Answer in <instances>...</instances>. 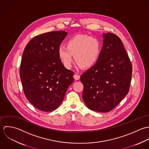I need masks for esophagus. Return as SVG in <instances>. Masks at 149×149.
I'll list each match as a JSON object with an SVG mask.
<instances>
[{
  "mask_svg": "<svg viewBox=\"0 0 149 149\" xmlns=\"http://www.w3.org/2000/svg\"><path fill=\"white\" fill-rule=\"evenodd\" d=\"M74 79H75V80H78V79H79V78H80V76H79V75H77V74H74Z\"/></svg>",
  "mask_w": 149,
  "mask_h": 149,
  "instance_id": "34e87169",
  "label": "esophagus"
}]
</instances>
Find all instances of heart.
Listing matches in <instances>:
<instances>
[{
	"instance_id": "obj_1",
	"label": "heart",
	"mask_w": 149,
	"mask_h": 149,
	"mask_svg": "<svg viewBox=\"0 0 149 149\" xmlns=\"http://www.w3.org/2000/svg\"><path fill=\"white\" fill-rule=\"evenodd\" d=\"M67 47L60 45L58 56L64 66L71 67L72 55L75 63L82 68H88L97 61L101 52V43L98 39L85 34H77L67 42Z\"/></svg>"
}]
</instances>
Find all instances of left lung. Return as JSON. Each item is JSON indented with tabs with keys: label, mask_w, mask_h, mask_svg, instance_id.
Instances as JSON below:
<instances>
[{
	"label": "left lung",
	"mask_w": 149,
	"mask_h": 149,
	"mask_svg": "<svg viewBox=\"0 0 149 149\" xmlns=\"http://www.w3.org/2000/svg\"><path fill=\"white\" fill-rule=\"evenodd\" d=\"M104 44L95 64L81 76L82 98L88 108L99 112L114 109L128 94L131 62L119 37L103 34Z\"/></svg>",
	"instance_id": "obj_1"
}]
</instances>
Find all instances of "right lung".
<instances>
[{
	"mask_svg": "<svg viewBox=\"0 0 149 149\" xmlns=\"http://www.w3.org/2000/svg\"><path fill=\"white\" fill-rule=\"evenodd\" d=\"M67 34L65 31H54L38 35L23 52L19 74L24 92L42 111L57 109L74 81V72L64 67L58 53Z\"/></svg>",
	"mask_w": 149,
	"mask_h": 149,
	"instance_id": "1",
	"label": "right lung"
}]
</instances>
